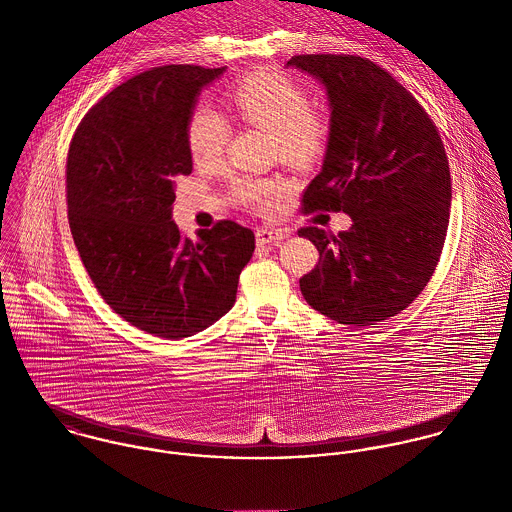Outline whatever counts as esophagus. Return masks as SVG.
<instances>
[{
    "mask_svg": "<svg viewBox=\"0 0 512 512\" xmlns=\"http://www.w3.org/2000/svg\"><path fill=\"white\" fill-rule=\"evenodd\" d=\"M290 236V230L284 228H258L256 230V242L258 244H272V242H280L284 238Z\"/></svg>",
    "mask_w": 512,
    "mask_h": 512,
    "instance_id": "esophagus-1",
    "label": "esophagus"
}]
</instances>
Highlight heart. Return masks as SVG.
Returning <instances> with one entry per match:
<instances>
[{
  "label": "heart",
  "mask_w": 512,
  "mask_h": 512,
  "mask_svg": "<svg viewBox=\"0 0 512 512\" xmlns=\"http://www.w3.org/2000/svg\"><path fill=\"white\" fill-rule=\"evenodd\" d=\"M230 104L242 122L274 134L286 159H309L325 140V118L309 108L307 92L286 74L276 71L246 74L230 90ZM228 138L230 126L215 108L201 104L191 112L185 140L195 163L207 165L217 161ZM234 189L242 203L258 211H270L274 201L284 193V183L242 179Z\"/></svg>",
  "instance_id": "obj_1"
}]
</instances>
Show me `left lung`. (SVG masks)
I'll list each match as a JSON object with an SVG mask.
<instances>
[{
    "label": "left lung",
    "instance_id": "left-lung-1",
    "mask_svg": "<svg viewBox=\"0 0 512 512\" xmlns=\"http://www.w3.org/2000/svg\"><path fill=\"white\" fill-rule=\"evenodd\" d=\"M286 67L317 78L331 110L323 165L303 209L353 219L337 236L299 230L319 250L299 288L337 323L376 325L406 309L438 266L451 203L445 147L412 92L368 59L297 55Z\"/></svg>",
    "mask_w": 512,
    "mask_h": 512
}]
</instances>
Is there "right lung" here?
<instances>
[{"mask_svg":"<svg viewBox=\"0 0 512 512\" xmlns=\"http://www.w3.org/2000/svg\"><path fill=\"white\" fill-rule=\"evenodd\" d=\"M226 67L167 65L116 86L82 118L67 157L74 244L96 290L128 323L163 339L191 337L236 301L254 232L234 220L183 236L175 179L193 171L185 128Z\"/></svg>","mask_w":512,"mask_h":512,"instance_id":"add662e5","label":"right lung"}]
</instances>
